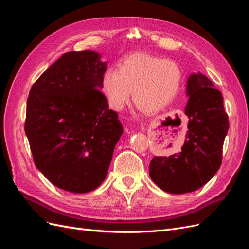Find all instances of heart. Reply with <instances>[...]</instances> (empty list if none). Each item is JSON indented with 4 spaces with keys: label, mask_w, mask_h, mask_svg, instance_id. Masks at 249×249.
<instances>
[{
    "label": "heart",
    "mask_w": 249,
    "mask_h": 249,
    "mask_svg": "<svg viewBox=\"0 0 249 249\" xmlns=\"http://www.w3.org/2000/svg\"><path fill=\"white\" fill-rule=\"evenodd\" d=\"M182 80V70L173 60L135 53L118 63L117 71H105L101 88L112 109L123 110L133 91L140 109L156 113L175 100Z\"/></svg>",
    "instance_id": "obj_1"
}]
</instances>
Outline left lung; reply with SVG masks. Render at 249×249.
<instances>
[{
	"instance_id": "obj_1",
	"label": "left lung",
	"mask_w": 249,
	"mask_h": 249,
	"mask_svg": "<svg viewBox=\"0 0 249 249\" xmlns=\"http://www.w3.org/2000/svg\"><path fill=\"white\" fill-rule=\"evenodd\" d=\"M186 91L189 122L182 149L169 157H155L149 164L150 178L172 194L197 190L215 176L230 126L222 94L206 76L190 74Z\"/></svg>"
}]
</instances>
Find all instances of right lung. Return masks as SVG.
I'll return each instance as SVG.
<instances>
[{"instance_id": "1", "label": "right lung", "mask_w": 249, "mask_h": 249, "mask_svg": "<svg viewBox=\"0 0 249 249\" xmlns=\"http://www.w3.org/2000/svg\"><path fill=\"white\" fill-rule=\"evenodd\" d=\"M106 70L99 53L67 52L30 90L25 132L35 166L62 190L99 187L124 132L100 90Z\"/></svg>"}]
</instances>
